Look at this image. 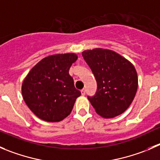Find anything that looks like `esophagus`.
<instances>
[{
    "instance_id": "34e87169",
    "label": "esophagus",
    "mask_w": 160,
    "mask_h": 160,
    "mask_svg": "<svg viewBox=\"0 0 160 160\" xmlns=\"http://www.w3.org/2000/svg\"><path fill=\"white\" fill-rule=\"evenodd\" d=\"M81 94L82 95H85V94H86V90H85L84 88H83L81 90Z\"/></svg>"
}]
</instances>
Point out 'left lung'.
<instances>
[{
	"label": "left lung",
	"mask_w": 160,
	"mask_h": 160,
	"mask_svg": "<svg viewBox=\"0 0 160 160\" xmlns=\"http://www.w3.org/2000/svg\"><path fill=\"white\" fill-rule=\"evenodd\" d=\"M82 56L97 82L95 95L88 96L97 114L105 118L122 114L132 103L138 87L133 65L110 50H84Z\"/></svg>",
	"instance_id": "obj_1"
}]
</instances>
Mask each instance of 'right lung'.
Returning <instances> with one entry per match:
<instances>
[{"mask_svg":"<svg viewBox=\"0 0 160 160\" xmlns=\"http://www.w3.org/2000/svg\"><path fill=\"white\" fill-rule=\"evenodd\" d=\"M77 60L75 53L55 54L31 68L22 84V95L30 110L40 119L57 122L69 115L81 95L68 71Z\"/></svg>","mask_w":160,"mask_h":160,"instance_id":"add662e5","label":"right lung"}]
</instances>
